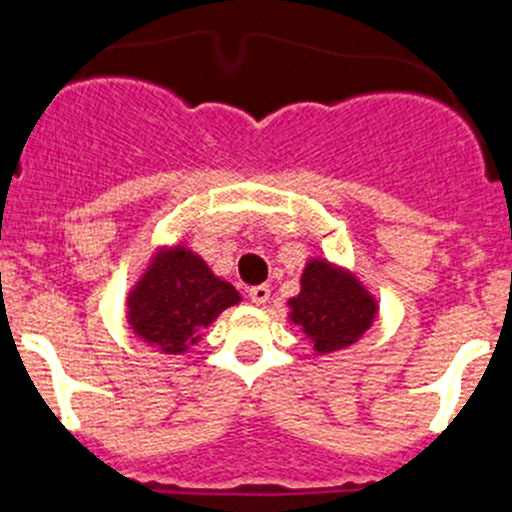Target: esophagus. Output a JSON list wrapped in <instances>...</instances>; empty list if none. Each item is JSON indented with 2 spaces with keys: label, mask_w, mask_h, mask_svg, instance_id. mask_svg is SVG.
Returning a JSON list of instances; mask_svg holds the SVG:
<instances>
[{
  "label": "esophagus",
  "mask_w": 512,
  "mask_h": 512,
  "mask_svg": "<svg viewBox=\"0 0 512 512\" xmlns=\"http://www.w3.org/2000/svg\"><path fill=\"white\" fill-rule=\"evenodd\" d=\"M250 300L255 302V305H265V302L270 300V287H267V285L250 287Z\"/></svg>",
  "instance_id": "esophagus-1"
}]
</instances>
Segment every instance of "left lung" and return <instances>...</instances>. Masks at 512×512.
I'll return each instance as SVG.
<instances>
[{
	"instance_id": "1",
	"label": "left lung",
	"mask_w": 512,
	"mask_h": 512,
	"mask_svg": "<svg viewBox=\"0 0 512 512\" xmlns=\"http://www.w3.org/2000/svg\"><path fill=\"white\" fill-rule=\"evenodd\" d=\"M287 320L300 327L317 355L355 345L377 320V297L347 267L310 257L300 275V292L287 300Z\"/></svg>"
}]
</instances>
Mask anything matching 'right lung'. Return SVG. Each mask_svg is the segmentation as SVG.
Instances as JSON below:
<instances>
[{
	"label": "right lung",
	"mask_w": 512,
	"mask_h": 512,
	"mask_svg": "<svg viewBox=\"0 0 512 512\" xmlns=\"http://www.w3.org/2000/svg\"><path fill=\"white\" fill-rule=\"evenodd\" d=\"M242 295L187 245H160L127 292V325L152 350L182 355Z\"/></svg>",
	"instance_id": "right-lung-1"
}]
</instances>
